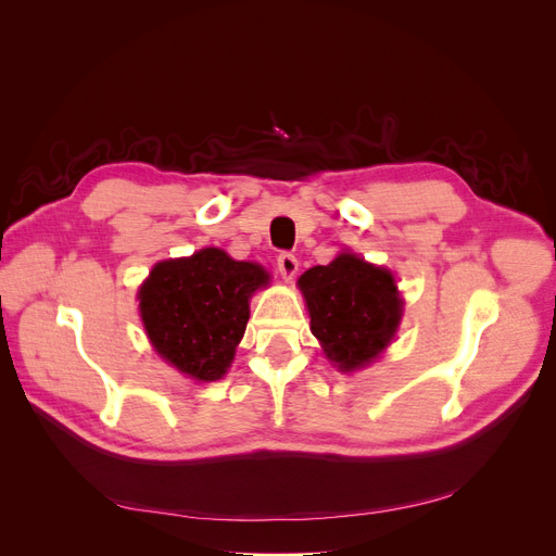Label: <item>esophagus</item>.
<instances>
[{
  "label": "esophagus",
  "instance_id": "34e87169",
  "mask_svg": "<svg viewBox=\"0 0 556 556\" xmlns=\"http://www.w3.org/2000/svg\"><path fill=\"white\" fill-rule=\"evenodd\" d=\"M278 271L285 280H290L299 271V260L290 252H282V255H278Z\"/></svg>",
  "mask_w": 556,
  "mask_h": 556
}]
</instances>
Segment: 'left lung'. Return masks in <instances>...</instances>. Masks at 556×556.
<instances>
[{
	"label": "left lung",
	"mask_w": 556,
	"mask_h": 556,
	"mask_svg": "<svg viewBox=\"0 0 556 556\" xmlns=\"http://www.w3.org/2000/svg\"><path fill=\"white\" fill-rule=\"evenodd\" d=\"M299 290L306 296L313 336L341 371L376 359L399 327L403 304L392 274L350 252L308 268Z\"/></svg>",
	"instance_id": "8db88e82"
}]
</instances>
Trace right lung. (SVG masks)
I'll use <instances>...</instances> for the list:
<instances>
[{
  "label": "right lung",
  "instance_id": "obj_1",
  "mask_svg": "<svg viewBox=\"0 0 556 556\" xmlns=\"http://www.w3.org/2000/svg\"><path fill=\"white\" fill-rule=\"evenodd\" d=\"M268 274L220 248L160 262L139 292L150 343L180 374L217 380L227 374L250 317L248 299Z\"/></svg>",
  "mask_w": 556,
  "mask_h": 556
}]
</instances>
